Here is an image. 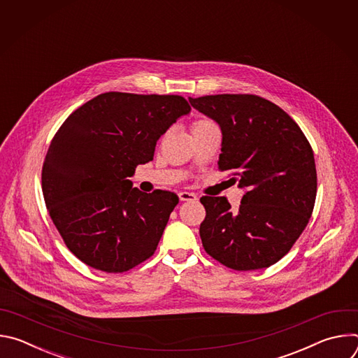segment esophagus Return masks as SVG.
I'll list each match as a JSON object with an SVG mask.
<instances>
[{"label": "esophagus", "mask_w": 358, "mask_h": 358, "mask_svg": "<svg viewBox=\"0 0 358 358\" xmlns=\"http://www.w3.org/2000/svg\"><path fill=\"white\" fill-rule=\"evenodd\" d=\"M178 196H180V201H195V199H198L196 194L188 192V191H181L178 194Z\"/></svg>", "instance_id": "esophagus-1"}]
</instances>
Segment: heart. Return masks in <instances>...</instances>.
I'll return each instance as SVG.
<instances>
[{
  "mask_svg": "<svg viewBox=\"0 0 358 358\" xmlns=\"http://www.w3.org/2000/svg\"><path fill=\"white\" fill-rule=\"evenodd\" d=\"M211 126H215L213 122L207 120V119H202V120H196L194 124H192V131L194 130H201V129H207V127H211Z\"/></svg>",
  "mask_w": 358,
  "mask_h": 358,
  "instance_id": "heart-1",
  "label": "heart"
}]
</instances>
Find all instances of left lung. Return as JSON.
<instances>
[{
    "label": "left lung",
    "instance_id": "8db88e82",
    "mask_svg": "<svg viewBox=\"0 0 358 358\" xmlns=\"http://www.w3.org/2000/svg\"><path fill=\"white\" fill-rule=\"evenodd\" d=\"M191 106L218 123V166L245 191L236 211L225 196H202L203 249L235 271L268 268L290 250L308 225L316 199L313 150L296 122L255 94L188 97Z\"/></svg>",
    "mask_w": 358,
    "mask_h": 358
}]
</instances>
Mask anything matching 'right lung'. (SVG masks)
Masks as SVG:
<instances>
[{"label": "right lung", "instance_id": "right-lung-1", "mask_svg": "<svg viewBox=\"0 0 358 358\" xmlns=\"http://www.w3.org/2000/svg\"><path fill=\"white\" fill-rule=\"evenodd\" d=\"M189 112L181 96L109 92L61 126L43 162L42 192L57 229L83 264L119 273L155 253L178 196L145 194L129 177L152 160L157 140Z\"/></svg>", "mask_w": 358, "mask_h": 358}]
</instances>
